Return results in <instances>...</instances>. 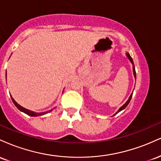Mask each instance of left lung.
<instances>
[{"instance_id":"left-lung-1","label":"left lung","mask_w":161,"mask_h":161,"mask_svg":"<svg viewBox=\"0 0 161 161\" xmlns=\"http://www.w3.org/2000/svg\"><path fill=\"white\" fill-rule=\"evenodd\" d=\"M126 56L128 57V58L129 59V60H130L131 63H132V64H133V65H134V64H133V60H132V57H131L130 55H129V53H126ZM133 73H134V76H135V78L136 79V69H135V66H133ZM132 95H130V97H129V98L128 101H127L126 102H125V104H123V106H122L121 108L119 109V110H118V111L116 112L115 114H114V115H116V114H118V113H119V111H121L122 110H123V109H125V108H126V107H127V105H128V104H129V102H130V101H131V98H132Z\"/></svg>"}]
</instances>
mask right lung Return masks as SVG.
<instances>
[{"label": "right lung", "mask_w": 161, "mask_h": 161, "mask_svg": "<svg viewBox=\"0 0 161 161\" xmlns=\"http://www.w3.org/2000/svg\"><path fill=\"white\" fill-rule=\"evenodd\" d=\"M6 76H7V75H6ZM11 98H12V101H13V102H14V104H15V106H16V108H17L18 109H19V110H20V111H22V112L25 113V114H26L27 115H29V116H37L44 115V114H47V113H49V112H51V110H49V111H47V112H44V113H36V112L31 111V110H27V109L24 108H23V107H22V106H20L19 104H18L17 103H16V101H14V99L13 98V97H11Z\"/></svg>", "instance_id": "add662e5"}]
</instances>
